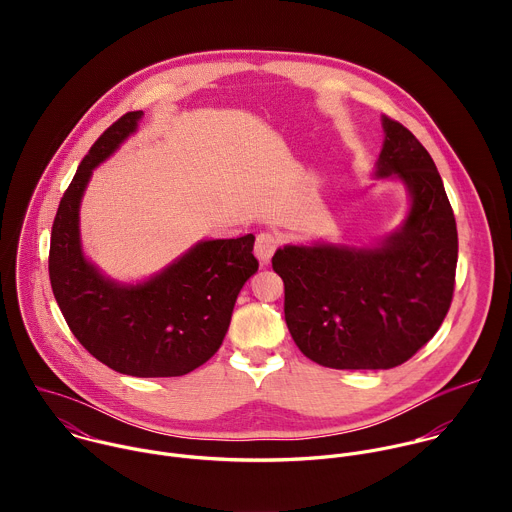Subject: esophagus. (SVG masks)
Returning <instances> with one entry per match:
<instances>
[{
    "mask_svg": "<svg viewBox=\"0 0 512 512\" xmlns=\"http://www.w3.org/2000/svg\"><path fill=\"white\" fill-rule=\"evenodd\" d=\"M277 237L275 235H271V233H259L257 235V241H255V255H257V259L263 263V265H267L269 261H271V257H273V253H275V249H277Z\"/></svg>",
    "mask_w": 512,
    "mask_h": 512,
    "instance_id": "obj_1",
    "label": "esophagus"
}]
</instances>
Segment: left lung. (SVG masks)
<instances>
[{"instance_id":"left-lung-1","label":"left lung","mask_w":512,"mask_h":512,"mask_svg":"<svg viewBox=\"0 0 512 512\" xmlns=\"http://www.w3.org/2000/svg\"><path fill=\"white\" fill-rule=\"evenodd\" d=\"M381 123L373 180L403 184L401 225L364 245H283L271 259L285 283L291 338L330 369L403 364L433 338L452 304L458 231L442 176L407 127L385 115Z\"/></svg>"}]
</instances>
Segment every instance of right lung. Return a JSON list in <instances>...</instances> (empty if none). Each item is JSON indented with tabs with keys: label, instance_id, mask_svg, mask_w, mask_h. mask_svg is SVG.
Segmentation results:
<instances>
[{
	"label": "right lung",
	"instance_id": "1",
	"mask_svg": "<svg viewBox=\"0 0 512 512\" xmlns=\"http://www.w3.org/2000/svg\"><path fill=\"white\" fill-rule=\"evenodd\" d=\"M141 117L125 113L83 158L56 210L48 271L68 328L97 360L129 377H180L221 348L239 291L259 263L253 235L198 241L139 281L113 279L85 255L81 202L93 170L137 131Z\"/></svg>",
	"mask_w": 512,
	"mask_h": 512
}]
</instances>
